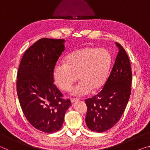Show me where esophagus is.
I'll return each instance as SVG.
<instances>
[{
  "label": "esophagus",
  "instance_id": "34e87169",
  "mask_svg": "<svg viewBox=\"0 0 150 150\" xmlns=\"http://www.w3.org/2000/svg\"><path fill=\"white\" fill-rule=\"evenodd\" d=\"M79 100V98H71V102L73 103L76 102V101H78Z\"/></svg>",
  "mask_w": 150,
  "mask_h": 150
}]
</instances>
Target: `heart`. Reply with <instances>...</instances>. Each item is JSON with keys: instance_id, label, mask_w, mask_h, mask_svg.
Here are the masks:
<instances>
[{"instance_id": "b5f03b06", "label": "heart", "mask_w": 150, "mask_h": 150, "mask_svg": "<svg viewBox=\"0 0 150 150\" xmlns=\"http://www.w3.org/2000/svg\"><path fill=\"white\" fill-rule=\"evenodd\" d=\"M111 64V55L104 48L84 47L67 55L65 63L55 65L54 81L61 89L68 91L77 79L79 82L71 91L75 96L96 91L105 84Z\"/></svg>"}]
</instances>
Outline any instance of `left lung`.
Returning a JSON list of instances; mask_svg holds the SVG:
<instances>
[{
	"label": "left lung",
	"instance_id": "obj_1",
	"mask_svg": "<svg viewBox=\"0 0 150 150\" xmlns=\"http://www.w3.org/2000/svg\"><path fill=\"white\" fill-rule=\"evenodd\" d=\"M118 48L112 69L103 89L85 100V122L91 131L103 132L118 122L123 115L131 93L132 80L129 57L122 45Z\"/></svg>",
	"mask_w": 150,
	"mask_h": 150
}]
</instances>
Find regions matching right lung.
<instances>
[{
	"label": "right lung",
	"mask_w": 150,
	"mask_h": 150,
	"mask_svg": "<svg viewBox=\"0 0 150 150\" xmlns=\"http://www.w3.org/2000/svg\"><path fill=\"white\" fill-rule=\"evenodd\" d=\"M65 42L40 39L25 52L18 70L17 95L25 117L35 128L46 133L60 130L71 105L54 84V69L65 50Z\"/></svg>",
	"instance_id": "right-lung-1"
}]
</instances>
